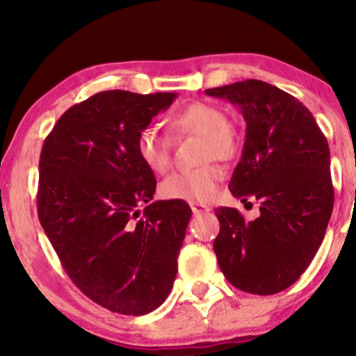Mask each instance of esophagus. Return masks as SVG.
Masks as SVG:
<instances>
[{
  "label": "esophagus",
  "mask_w": 356,
  "mask_h": 356,
  "mask_svg": "<svg viewBox=\"0 0 356 356\" xmlns=\"http://www.w3.org/2000/svg\"><path fill=\"white\" fill-rule=\"evenodd\" d=\"M191 211L194 216H199V213H204V212H209L211 209H209L207 206H204V204H197V202H193L191 204Z\"/></svg>",
  "instance_id": "1"
}]
</instances>
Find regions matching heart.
I'll return each mask as SVG.
<instances>
[{"label": "heart", "instance_id": "heart-1", "mask_svg": "<svg viewBox=\"0 0 356 356\" xmlns=\"http://www.w3.org/2000/svg\"><path fill=\"white\" fill-rule=\"evenodd\" d=\"M170 129L177 138L201 136L202 160H232L240 149V136L228 121L222 106L211 102H193L170 120ZM138 154L143 163L155 175H165L172 167V143L155 128L140 131ZM223 179V170L216 163H206L196 170H184L168 177L160 184V196L172 201L209 202L216 196Z\"/></svg>", "mask_w": 356, "mask_h": 356}]
</instances>
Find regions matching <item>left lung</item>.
<instances>
[{
  "label": "left lung",
  "mask_w": 356,
  "mask_h": 356,
  "mask_svg": "<svg viewBox=\"0 0 356 356\" xmlns=\"http://www.w3.org/2000/svg\"><path fill=\"white\" fill-rule=\"evenodd\" d=\"M206 94L240 108L246 139L228 188L241 202L261 201L251 222L233 207L216 209L218 266L236 289L279 293L308 269L332 213L327 139L298 99L267 82L246 79Z\"/></svg>",
  "instance_id": "left-lung-1"
}]
</instances>
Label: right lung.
Segmentation results:
<instances>
[{"label":"right lung","instance_id":"add662e5","mask_svg":"<svg viewBox=\"0 0 356 356\" xmlns=\"http://www.w3.org/2000/svg\"><path fill=\"white\" fill-rule=\"evenodd\" d=\"M175 99L99 92L65 111L43 143V230L77 289L113 313H150L177 277L193 212L184 201H152L157 181L138 154L140 131Z\"/></svg>","mask_w":356,"mask_h":356}]
</instances>
